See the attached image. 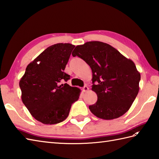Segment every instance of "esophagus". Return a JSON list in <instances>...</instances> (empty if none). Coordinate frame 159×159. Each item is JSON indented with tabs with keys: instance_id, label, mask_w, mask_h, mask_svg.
Masks as SVG:
<instances>
[{
	"instance_id": "esophagus-1",
	"label": "esophagus",
	"mask_w": 159,
	"mask_h": 159,
	"mask_svg": "<svg viewBox=\"0 0 159 159\" xmlns=\"http://www.w3.org/2000/svg\"><path fill=\"white\" fill-rule=\"evenodd\" d=\"M83 92H87V91L89 90V87L87 85H85L83 87Z\"/></svg>"
}]
</instances>
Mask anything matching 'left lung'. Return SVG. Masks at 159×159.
<instances>
[{"label":"left lung","mask_w":159,"mask_h":159,"mask_svg":"<svg viewBox=\"0 0 159 159\" xmlns=\"http://www.w3.org/2000/svg\"><path fill=\"white\" fill-rule=\"evenodd\" d=\"M72 56L83 59L92 70V90L97 102L89 106L93 115L113 120L126 113L139 92L141 79L133 61L113 47L101 42L76 46Z\"/></svg>","instance_id":"obj_1"}]
</instances>
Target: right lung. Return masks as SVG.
Masks as SVG:
<instances>
[{
  "instance_id": "1",
  "label": "right lung",
  "mask_w": 159,
  "mask_h": 159,
  "mask_svg": "<svg viewBox=\"0 0 159 159\" xmlns=\"http://www.w3.org/2000/svg\"><path fill=\"white\" fill-rule=\"evenodd\" d=\"M74 47L62 43L49 46L29 64L20 80L24 104L35 120L44 124L65 120L79 98V88L61 84L70 79L64 70Z\"/></svg>"
}]
</instances>
